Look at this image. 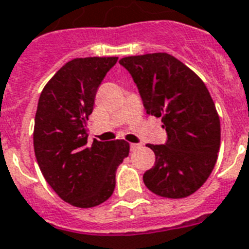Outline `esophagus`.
Segmentation results:
<instances>
[{
  "label": "esophagus",
  "mask_w": 249,
  "mask_h": 249,
  "mask_svg": "<svg viewBox=\"0 0 249 249\" xmlns=\"http://www.w3.org/2000/svg\"><path fill=\"white\" fill-rule=\"evenodd\" d=\"M138 148H141V144H139V143H131L130 144L131 151H137Z\"/></svg>",
  "instance_id": "esophagus-1"
}]
</instances>
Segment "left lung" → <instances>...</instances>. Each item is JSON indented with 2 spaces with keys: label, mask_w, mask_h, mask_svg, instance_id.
Instances as JSON below:
<instances>
[{
  "label": "left lung",
  "mask_w": 249,
  "mask_h": 249,
  "mask_svg": "<svg viewBox=\"0 0 249 249\" xmlns=\"http://www.w3.org/2000/svg\"><path fill=\"white\" fill-rule=\"evenodd\" d=\"M138 87L147 114L161 118L165 144H147L156 156L143 175L145 187L166 198H184L203 185L220 148V119L205 83L165 52L121 58Z\"/></svg>",
  "instance_id": "left-lung-1"
}]
</instances>
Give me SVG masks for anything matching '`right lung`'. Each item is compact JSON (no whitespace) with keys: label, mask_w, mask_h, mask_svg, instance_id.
<instances>
[{"label":"right lung","mask_w":249,"mask_h":249,"mask_svg":"<svg viewBox=\"0 0 249 249\" xmlns=\"http://www.w3.org/2000/svg\"><path fill=\"white\" fill-rule=\"evenodd\" d=\"M118 57H84L66 62L46 84L38 101L33 143L44 179L70 205L104 203L115 189L119 165L129 155L124 139L88 143L87 120L97 89Z\"/></svg>","instance_id":"1"}]
</instances>
